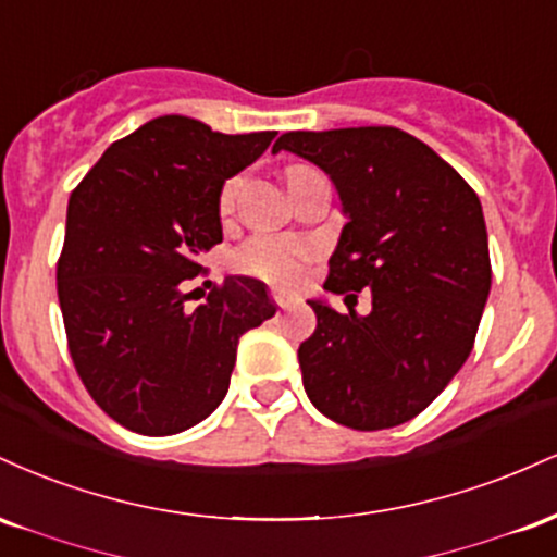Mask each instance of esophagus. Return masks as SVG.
Listing matches in <instances>:
<instances>
[{
  "label": "esophagus",
  "instance_id": "obj_1",
  "mask_svg": "<svg viewBox=\"0 0 557 557\" xmlns=\"http://www.w3.org/2000/svg\"><path fill=\"white\" fill-rule=\"evenodd\" d=\"M270 296H272L274 304L280 306V309H290V306L298 300L296 296H290V293H287V290H277V287H274V290H270Z\"/></svg>",
  "mask_w": 557,
  "mask_h": 557
}]
</instances>
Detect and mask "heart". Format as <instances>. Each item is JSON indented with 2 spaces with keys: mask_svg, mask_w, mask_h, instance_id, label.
Instances as JSON below:
<instances>
[{
  "mask_svg": "<svg viewBox=\"0 0 557 557\" xmlns=\"http://www.w3.org/2000/svg\"><path fill=\"white\" fill-rule=\"evenodd\" d=\"M296 170V168H290ZM287 170V172H290ZM235 201V181L225 183L220 194V214H230ZM311 248L296 238H274V235H253L233 251V270L248 277L264 280L270 285H293L300 277L304 261Z\"/></svg>",
  "mask_w": 557,
  "mask_h": 557,
  "instance_id": "obj_1",
  "label": "heart"
}]
</instances>
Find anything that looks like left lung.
<instances>
[{"instance_id":"left-lung-1","label":"left lung","mask_w":557,"mask_h":557,"mask_svg":"<svg viewBox=\"0 0 557 557\" xmlns=\"http://www.w3.org/2000/svg\"><path fill=\"white\" fill-rule=\"evenodd\" d=\"M335 183L345 222L324 290L348 314L309 300L317 330L300 343L309 400L350 430L419 417L458 374L492 285L479 196L424 140L389 125L283 133ZM373 290V311L352 309Z\"/></svg>"}]
</instances>
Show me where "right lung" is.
I'll list each match as a JSON object with an SVG mask.
<instances>
[{"label": "right lung", "mask_w": 557, "mask_h": 557, "mask_svg": "<svg viewBox=\"0 0 557 557\" xmlns=\"http://www.w3.org/2000/svg\"><path fill=\"white\" fill-rule=\"evenodd\" d=\"M274 136H225L164 114L114 140L70 194L57 261L67 348L96 406L125 430L164 437L207 419L225 398L240 335L277 311L253 277L185 304L198 257L222 243V183Z\"/></svg>", "instance_id": "right-lung-1"}]
</instances>
